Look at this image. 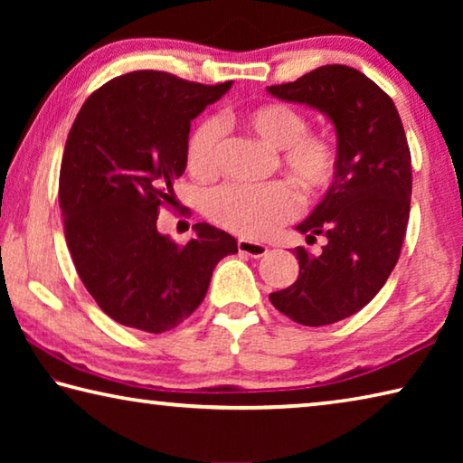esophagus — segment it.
I'll list each match as a JSON object with an SVG mask.
<instances>
[{"mask_svg":"<svg viewBox=\"0 0 463 463\" xmlns=\"http://www.w3.org/2000/svg\"><path fill=\"white\" fill-rule=\"evenodd\" d=\"M237 249H239V253L247 255V257H263L265 253H268V247L261 245V242H253L247 239H239Z\"/></svg>","mask_w":463,"mask_h":463,"instance_id":"1","label":"esophagus"}]
</instances>
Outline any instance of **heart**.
I'll list each match as a JSON object with an SVG mask.
<instances>
[{
	"label": "heart",
	"instance_id": "obj_1",
	"mask_svg": "<svg viewBox=\"0 0 463 463\" xmlns=\"http://www.w3.org/2000/svg\"><path fill=\"white\" fill-rule=\"evenodd\" d=\"M271 148L304 198L317 200L331 187L339 151L331 138L310 130L308 116L284 101H265L247 108L232 118ZM222 145V127L214 118L202 120L185 146L187 169L198 177L214 174ZM300 213V198L284 182L261 187L221 185L203 200V214L216 226L245 239H265Z\"/></svg>",
	"mask_w": 463,
	"mask_h": 463
}]
</instances>
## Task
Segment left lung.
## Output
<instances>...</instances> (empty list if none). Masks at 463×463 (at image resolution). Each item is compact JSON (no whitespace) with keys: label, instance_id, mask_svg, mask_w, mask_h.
<instances>
[{"label":"left lung","instance_id":"1","mask_svg":"<svg viewBox=\"0 0 463 463\" xmlns=\"http://www.w3.org/2000/svg\"><path fill=\"white\" fill-rule=\"evenodd\" d=\"M268 91L320 109L336 130L333 184L296 226L308 241L323 234L326 245L320 255L296 247L298 279L269 294L298 325H333L362 310L401 257L411 214V148L394 101L354 67L325 65Z\"/></svg>","mask_w":463,"mask_h":463}]
</instances>
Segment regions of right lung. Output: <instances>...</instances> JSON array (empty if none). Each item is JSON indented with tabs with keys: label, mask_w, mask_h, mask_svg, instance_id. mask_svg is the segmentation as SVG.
<instances>
[{
	"label": "right lung",
	"mask_w": 463,
	"mask_h": 463,
	"mask_svg": "<svg viewBox=\"0 0 463 463\" xmlns=\"http://www.w3.org/2000/svg\"><path fill=\"white\" fill-rule=\"evenodd\" d=\"M231 85L132 71L93 91L69 130L59 175L67 247L116 323L171 331L200 307L216 263L237 253L234 237L206 222L184 247L156 231L159 210L175 206L192 120Z\"/></svg>",
	"instance_id": "add662e5"
}]
</instances>
